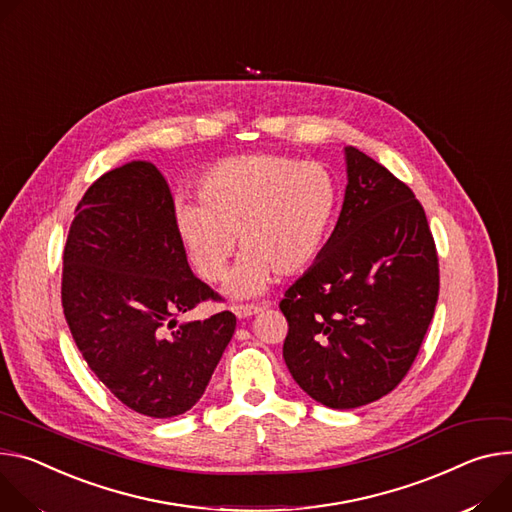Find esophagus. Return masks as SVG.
<instances>
[{"label": "esophagus", "mask_w": 512, "mask_h": 512, "mask_svg": "<svg viewBox=\"0 0 512 512\" xmlns=\"http://www.w3.org/2000/svg\"><path fill=\"white\" fill-rule=\"evenodd\" d=\"M263 308L259 304H235L232 306V312L237 314V318H247L253 314H259Z\"/></svg>", "instance_id": "esophagus-1"}]
</instances>
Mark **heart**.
<instances>
[{
  "mask_svg": "<svg viewBox=\"0 0 512 512\" xmlns=\"http://www.w3.org/2000/svg\"><path fill=\"white\" fill-rule=\"evenodd\" d=\"M196 204L177 206V228L198 275L220 284L235 253L230 292L251 296L277 277L308 269L327 245L341 190L320 163L286 155H245L218 161L196 185Z\"/></svg>",
  "mask_w": 512,
  "mask_h": 512,
  "instance_id": "b5f03b06",
  "label": "heart"
}]
</instances>
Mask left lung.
Segmentation results:
<instances>
[{
	"label": "left lung",
	"mask_w": 512,
	"mask_h": 512,
	"mask_svg": "<svg viewBox=\"0 0 512 512\" xmlns=\"http://www.w3.org/2000/svg\"><path fill=\"white\" fill-rule=\"evenodd\" d=\"M345 155L337 228L280 302L292 378L339 410L376 402L404 380L439 298V257L421 202L378 161L353 147Z\"/></svg>",
	"instance_id": "obj_1"
}]
</instances>
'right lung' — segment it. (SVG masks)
<instances>
[{
	"mask_svg": "<svg viewBox=\"0 0 512 512\" xmlns=\"http://www.w3.org/2000/svg\"><path fill=\"white\" fill-rule=\"evenodd\" d=\"M220 300L192 273L169 183L132 161L89 185L63 251L61 302L89 369L130 410L169 418L204 394L237 327L230 310L177 327Z\"/></svg>",
	"mask_w": 512,
	"mask_h": 512,
	"instance_id": "add662e5",
	"label": "right lung"
}]
</instances>
